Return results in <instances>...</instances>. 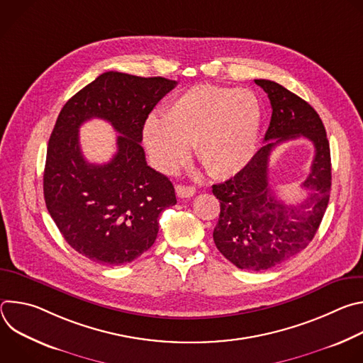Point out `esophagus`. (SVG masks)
Returning <instances> with one entry per match:
<instances>
[{
	"label": "esophagus",
	"mask_w": 363,
	"mask_h": 363,
	"mask_svg": "<svg viewBox=\"0 0 363 363\" xmlns=\"http://www.w3.org/2000/svg\"><path fill=\"white\" fill-rule=\"evenodd\" d=\"M177 194L179 198H191L195 195V188L191 185H177Z\"/></svg>",
	"instance_id": "1"
}]
</instances>
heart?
Wrapping results in <instances>:
<instances>
[{"label":"heart","mask_w":363,"mask_h":363,"mask_svg":"<svg viewBox=\"0 0 363 363\" xmlns=\"http://www.w3.org/2000/svg\"><path fill=\"white\" fill-rule=\"evenodd\" d=\"M260 125L262 106L251 90L199 84L178 94L164 118L150 116L143 139L164 172L178 171L195 145L198 161L213 177L223 178L250 162Z\"/></svg>","instance_id":"b5f03b06"}]
</instances>
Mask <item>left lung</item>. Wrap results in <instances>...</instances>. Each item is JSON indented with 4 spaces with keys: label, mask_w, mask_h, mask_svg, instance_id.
<instances>
[{
    "label": "left lung",
    "mask_w": 363,
    "mask_h": 363,
    "mask_svg": "<svg viewBox=\"0 0 363 363\" xmlns=\"http://www.w3.org/2000/svg\"><path fill=\"white\" fill-rule=\"evenodd\" d=\"M269 96L272 121L264 146L233 178L213 185L220 199L214 242L238 269L262 272L300 252L313 240L329 203L332 185L330 147L318 112L281 84L254 80ZM303 135L315 146L311 174L302 186L308 196L298 204L277 199L268 182V160L279 143Z\"/></svg>",
    "instance_id": "obj_1"
}]
</instances>
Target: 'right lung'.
<instances>
[{"mask_svg": "<svg viewBox=\"0 0 363 363\" xmlns=\"http://www.w3.org/2000/svg\"><path fill=\"white\" fill-rule=\"evenodd\" d=\"M177 86L165 77L106 72L63 106L51 132L43 189L47 210L69 245L103 266H122L149 250L160 214L177 203L168 177L147 167L140 146L143 125L157 103ZM97 117L121 135L108 164L82 157L78 128Z\"/></svg>", "mask_w": 363, "mask_h": 363, "instance_id": "1", "label": "right lung"}]
</instances>
